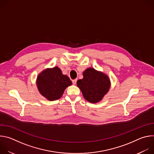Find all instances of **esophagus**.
I'll return each mask as SVG.
<instances>
[{"mask_svg":"<svg viewBox=\"0 0 154 154\" xmlns=\"http://www.w3.org/2000/svg\"><path fill=\"white\" fill-rule=\"evenodd\" d=\"M77 79L72 80V83H73L74 85H75V84H76V83H77Z\"/></svg>","mask_w":154,"mask_h":154,"instance_id":"34e87169","label":"esophagus"}]
</instances>
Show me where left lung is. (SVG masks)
<instances>
[{
    "instance_id": "obj_1",
    "label": "left lung",
    "mask_w": 154,
    "mask_h": 154,
    "mask_svg": "<svg viewBox=\"0 0 154 154\" xmlns=\"http://www.w3.org/2000/svg\"><path fill=\"white\" fill-rule=\"evenodd\" d=\"M83 79L77 80V85L83 97L90 103H95L102 100L110 88L108 76L101 71L89 68L83 72Z\"/></svg>"
}]
</instances>
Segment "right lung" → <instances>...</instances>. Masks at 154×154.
<instances>
[{
    "label": "right lung",
    "mask_w": 154,
    "mask_h": 154,
    "mask_svg": "<svg viewBox=\"0 0 154 154\" xmlns=\"http://www.w3.org/2000/svg\"><path fill=\"white\" fill-rule=\"evenodd\" d=\"M36 83L39 93L47 100L53 101L62 96L72 82L66 75L63 74L58 66H55L41 72L37 76Z\"/></svg>",
    "instance_id": "right-lung-1"
}]
</instances>
